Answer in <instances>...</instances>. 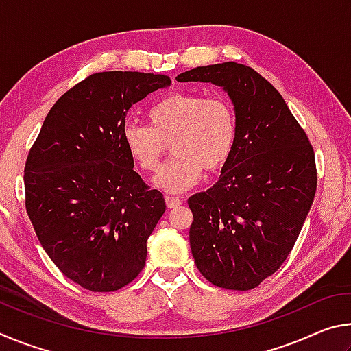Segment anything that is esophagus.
<instances>
[{"instance_id": "34e87169", "label": "esophagus", "mask_w": 351, "mask_h": 351, "mask_svg": "<svg viewBox=\"0 0 351 351\" xmlns=\"http://www.w3.org/2000/svg\"><path fill=\"white\" fill-rule=\"evenodd\" d=\"M165 204H167L169 209H175V207L181 206V199L176 197H165Z\"/></svg>"}]
</instances>
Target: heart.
I'll use <instances>...</instances> for the list:
<instances>
[{
    "instance_id": "b5f03b06",
    "label": "heart",
    "mask_w": 351,
    "mask_h": 351,
    "mask_svg": "<svg viewBox=\"0 0 351 351\" xmlns=\"http://www.w3.org/2000/svg\"><path fill=\"white\" fill-rule=\"evenodd\" d=\"M148 121L150 125L128 123L123 145L139 170L153 173L170 144L173 158L154 178L156 186L170 193L193 187L203 170H221L239 141V116L224 96L171 93L152 106Z\"/></svg>"
}]
</instances>
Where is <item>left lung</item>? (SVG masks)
<instances>
[{
    "label": "left lung",
    "instance_id": "8db88e82",
    "mask_svg": "<svg viewBox=\"0 0 351 351\" xmlns=\"http://www.w3.org/2000/svg\"><path fill=\"white\" fill-rule=\"evenodd\" d=\"M178 82L223 86L239 116V141L215 186L189 198L190 247L218 288L247 291L288 258L317 187L314 150L282 94L257 71L228 62Z\"/></svg>",
    "mask_w": 351,
    "mask_h": 351
}]
</instances>
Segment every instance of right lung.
<instances>
[{"label":"right lung","instance_id":"1","mask_svg":"<svg viewBox=\"0 0 351 351\" xmlns=\"http://www.w3.org/2000/svg\"><path fill=\"white\" fill-rule=\"evenodd\" d=\"M170 85L165 74L105 71L57 100L25 165V203L41 246L63 276L93 293L132 283L165 212L159 190L133 170L127 111Z\"/></svg>","mask_w":351,"mask_h":351}]
</instances>
